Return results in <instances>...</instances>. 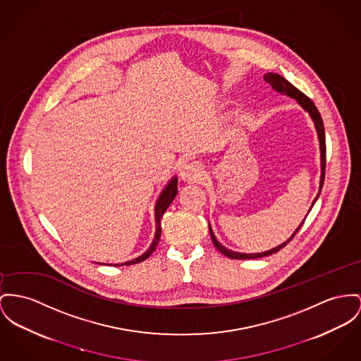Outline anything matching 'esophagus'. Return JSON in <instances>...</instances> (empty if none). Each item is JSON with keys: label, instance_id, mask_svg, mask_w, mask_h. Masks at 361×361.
Masks as SVG:
<instances>
[{"label": "esophagus", "instance_id": "1", "mask_svg": "<svg viewBox=\"0 0 361 361\" xmlns=\"http://www.w3.org/2000/svg\"><path fill=\"white\" fill-rule=\"evenodd\" d=\"M179 175H180V178H182L183 180H198V179H201V176H202V169H201V166H200L198 163H195V161L186 163V164L182 166Z\"/></svg>", "mask_w": 361, "mask_h": 361}]
</instances>
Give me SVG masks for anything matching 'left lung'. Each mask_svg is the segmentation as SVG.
I'll list each match as a JSON object with an SVG mask.
<instances>
[{
    "mask_svg": "<svg viewBox=\"0 0 361 361\" xmlns=\"http://www.w3.org/2000/svg\"><path fill=\"white\" fill-rule=\"evenodd\" d=\"M264 80L265 82H268V83L271 85V87H272L275 92H278L279 94H283V96L294 98V99L298 102V105H301V108H302L305 112H308V115L311 116V119H312L313 123H314V128H316L317 140H319V146H320V183H319V192L316 194V197H314V200L312 201V205H311V208H310V211H308V214H310L311 209H312L313 205H314V202H316V200L319 198V195H320V192H322L323 182H324V169H326V135H324V126H323L322 116H320L317 108L314 106L312 99L305 96L302 92H300L295 86H293L288 80H286L283 76H281L279 73H265ZM308 214H307V216H308ZM305 219H307V217H305ZM305 219L301 221V224L295 228V231L291 234V237H290L288 240H285L283 243H281V245H278V246H275V247H272V249H269V250L262 252V253H240V252H234V250L227 249L226 246H223V245L217 240L215 234H214V230H212V227H211V224H209V234H211V238H212L214 245L216 246L217 250H219L220 253H223L224 256H227V257H230V259H235V260L259 259V257H264V256H269V255H272V253H276V252H279L282 247H285V246L288 245V242L293 240V237H294V235L297 234V231L301 228V226H302V223L305 221Z\"/></svg>",
    "mask_w": 361,
    "mask_h": 361,
    "instance_id": "obj_1",
    "label": "left lung"
}]
</instances>
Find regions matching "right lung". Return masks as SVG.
<instances>
[{
    "instance_id": "obj_1",
    "label": "right lung",
    "mask_w": 361,
    "mask_h": 361,
    "mask_svg": "<svg viewBox=\"0 0 361 361\" xmlns=\"http://www.w3.org/2000/svg\"><path fill=\"white\" fill-rule=\"evenodd\" d=\"M178 194V178L173 176L169 183L166 185V188L163 189L161 194L159 195L157 201H156V205H154V221H156V231H154V238L152 240L150 246L147 247V250L144 252L141 256L130 260V262H126V263H121V264H114V265H131L137 264V263H141L146 260L156 249L159 240H160V235H161V217L164 215V212L167 211V208L169 207V204L173 201L175 195ZM99 264V263H98ZM104 264V263H102Z\"/></svg>"
}]
</instances>
